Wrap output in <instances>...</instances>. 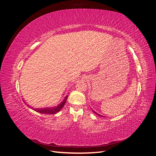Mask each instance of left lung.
Wrapping results in <instances>:
<instances>
[{
	"instance_id": "left-lung-1",
	"label": "left lung",
	"mask_w": 156,
	"mask_h": 156,
	"mask_svg": "<svg viewBox=\"0 0 156 156\" xmlns=\"http://www.w3.org/2000/svg\"><path fill=\"white\" fill-rule=\"evenodd\" d=\"M94 111V113H96V114L97 115H99V116H102V117H104V116H102V115H99V114H98V113H97L96 112H95V111Z\"/></svg>"
}]
</instances>
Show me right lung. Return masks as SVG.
Listing matches in <instances>:
<instances>
[{
    "mask_svg": "<svg viewBox=\"0 0 156 156\" xmlns=\"http://www.w3.org/2000/svg\"><path fill=\"white\" fill-rule=\"evenodd\" d=\"M68 98V95L66 96L64 98V100L61 101L59 104L57 106H53V107H44V108H33L31 106H28L30 108H32L33 110L37 112H40L41 113V114H56V113L58 112L61 109H62V108L64 107V105H65V103L66 101V100ZM25 104L27 105V103L26 101L24 102Z\"/></svg>",
    "mask_w": 156,
    "mask_h": 156,
    "instance_id": "1",
    "label": "right lung"
}]
</instances>
